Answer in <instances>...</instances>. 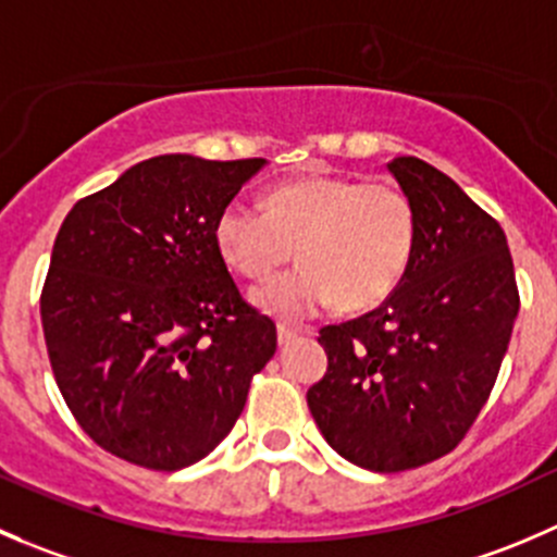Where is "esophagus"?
Instances as JSON below:
<instances>
[{"instance_id":"esophagus-1","label":"esophagus","mask_w":557,"mask_h":557,"mask_svg":"<svg viewBox=\"0 0 557 557\" xmlns=\"http://www.w3.org/2000/svg\"><path fill=\"white\" fill-rule=\"evenodd\" d=\"M299 334H301V329H294V326H285V323H280V326H277V343L288 345V343H294Z\"/></svg>"}]
</instances>
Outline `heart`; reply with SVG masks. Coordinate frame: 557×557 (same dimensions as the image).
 <instances>
[{
	"instance_id": "1",
	"label": "heart",
	"mask_w": 557,
	"mask_h": 557,
	"mask_svg": "<svg viewBox=\"0 0 557 557\" xmlns=\"http://www.w3.org/2000/svg\"><path fill=\"white\" fill-rule=\"evenodd\" d=\"M419 220L408 193L392 180L310 174L274 185L263 212L231 201L212 239L228 269L261 280L294 256L301 267L252 290V305L296 321L339 301L370 310L394 294L413 261Z\"/></svg>"
}]
</instances>
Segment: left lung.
<instances>
[{
  "instance_id": "obj_1",
  "label": "left lung",
  "mask_w": 557,
  "mask_h": 557,
  "mask_svg": "<svg viewBox=\"0 0 557 557\" xmlns=\"http://www.w3.org/2000/svg\"><path fill=\"white\" fill-rule=\"evenodd\" d=\"M388 171L416 207L413 261L377 310L321 329L329 367L307 392L326 444L375 473L428 466L466 438L520 312L504 228L424 160Z\"/></svg>"
}]
</instances>
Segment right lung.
<instances>
[{"mask_svg":"<svg viewBox=\"0 0 557 557\" xmlns=\"http://www.w3.org/2000/svg\"><path fill=\"white\" fill-rule=\"evenodd\" d=\"M267 160L160 154L70 209L40 296L64 403L111 455L180 471L239 419L277 329L214 247L220 209Z\"/></svg>","mask_w":557,"mask_h":557,"instance_id":"add662e5","label":"right lung"}]
</instances>
